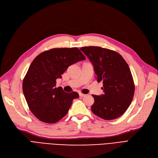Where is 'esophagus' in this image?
<instances>
[{
	"mask_svg": "<svg viewBox=\"0 0 158 158\" xmlns=\"http://www.w3.org/2000/svg\"><path fill=\"white\" fill-rule=\"evenodd\" d=\"M86 95L84 94H82V93H79V96L80 97H84V96H85Z\"/></svg>",
	"mask_w": 158,
	"mask_h": 158,
	"instance_id": "1",
	"label": "esophagus"
}]
</instances>
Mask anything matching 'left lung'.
Listing matches in <instances>:
<instances>
[{"mask_svg":"<svg viewBox=\"0 0 158 158\" xmlns=\"http://www.w3.org/2000/svg\"><path fill=\"white\" fill-rule=\"evenodd\" d=\"M80 50L92 63L96 79L103 83V94L92 95V112L105 120L118 118L129 107L135 86L130 68L115 51L99 46H85Z\"/></svg>","mask_w":158,"mask_h":158,"instance_id":"8db88e82","label":"left lung"}]
</instances>
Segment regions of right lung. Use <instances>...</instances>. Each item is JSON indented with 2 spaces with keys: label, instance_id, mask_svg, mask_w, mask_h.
<instances>
[{
  "label": "right lung",
  "instance_id": "1",
  "mask_svg": "<svg viewBox=\"0 0 158 158\" xmlns=\"http://www.w3.org/2000/svg\"><path fill=\"white\" fill-rule=\"evenodd\" d=\"M85 59L77 48H53L34 59L23 79V90L30 110L38 119L55 123L67 114L79 94L56 88V79L68 66Z\"/></svg>",
  "mask_w": 158,
  "mask_h": 158
}]
</instances>
